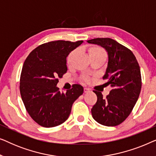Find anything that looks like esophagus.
<instances>
[{"label":"esophagus","mask_w":156,"mask_h":156,"mask_svg":"<svg viewBox=\"0 0 156 156\" xmlns=\"http://www.w3.org/2000/svg\"><path fill=\"white\" fill-rule=\"evenodd\" d=\"M89 91H90V90H89V88H87V87H84V93H87V92H89Z\"/></svg>","instance_id":"1"}]
</instances>
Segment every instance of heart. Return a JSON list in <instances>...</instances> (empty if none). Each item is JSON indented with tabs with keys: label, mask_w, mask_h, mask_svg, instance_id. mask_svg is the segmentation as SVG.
<instances>
[{
	"label": "heart",
	"mask_w": 156,
	"mask_h": 156,
	"mask_svg": "<svg viewBox=\"0 0 156 156\" xmlns=\"http://www.w3.org/2000/svg\"><path fill=\"white\" fill-rule=\"evenodd\" d=\"M101 53H105V52H104L103 49L99 48V47H92V48H91L89 50V55L101 54ZM74 54V52L73 51V52H72L69 55V56H68V57H67V62L68 63L70 62V61H71V59H72V56H73ZM84 78L85 80H87L86 76H84Z\"/></svg>",
	"instance_id": "obj_1"
}]
</instances>
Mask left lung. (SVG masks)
<instances>
[{"instance_id":"8db88e82","label":"left lung","mask_w":156,"mask_h":156,"mask_svg":"<svg viewBox=\"0 0 156 156\" xmlns=\"http://www.w3.org/2000/svg\"><path fill=\"white\" fill-rule=\"evenodd\" d=\"M87 42L107 51L108 65L103 80L112 87L106 98L100 91H93L97 101L91 108V115L100 124L116 126L129 116L139 97L142 84L139 65L131 50L116 40L94 38Z\"/></svg>"}]
</instances>
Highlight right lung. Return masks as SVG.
Masks as SVG:
<instances>
[{
  "instance_id": "1",
  "label": "right lung",
  "mask_w": 156,
  "mask_h": 156,
  "mask_svg": "<svg viewBox=\"0 0 156 156\" xmlns=\"http://www.w3.org/2000/svg\"><path fill=\"white\" fill-rule=\"evenodd\" d=\"M82 42H46L34 49L24 62L20 79L21 98L30 116L41 126L55 127L65 122L74 101L83 94L80 84H73L66 93L57 87L58 78L67 71L66 58Z\"/></svg>"
}]
</instances>
